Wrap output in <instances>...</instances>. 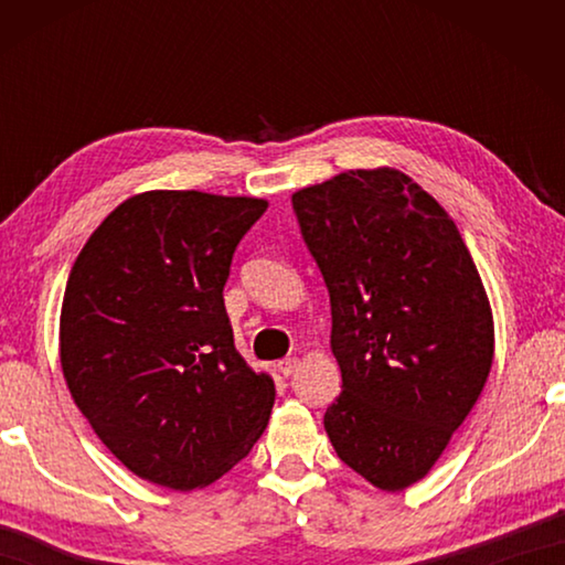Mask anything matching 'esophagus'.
<instances>
[{
	"label": "esophagus",
	"mask_w": 565,
	"mask_h": 565,
	"mask_svg": "<svg viewBox=\"0 0 565 565\" xmlns=\"http://www.w3.org/2000/svg\"><path fill=\"white\" fill-rule=\"evenodd\" d=\"M276 366H279V371L284 376H291L296 369H299V359L296 356H286V359H281L279 363H276Z\"/></svg>",
	"instance_id": "1"
}]
</instances>
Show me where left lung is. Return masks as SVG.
Instances as JSON below:
<instances>
[{"instance_id":"8db88e82","label":"left lung","mask_w":565,"mask_h":565,"mask_svg":"<svg viewBox=\"0 0 565 565\" xmlns=\"http://www.w3.org/2000/svg\"><path fill=\"white\" fill-rule=\"evenodd\" d=\"M331 299L341 394L323 428L376 489L420 481L493 363V311L446 209L404 171L349 169L291 196Z\"/></svg>"}]
</instances>
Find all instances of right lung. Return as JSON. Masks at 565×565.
Returning a JSON list of instances; mask_svg holds the SVG:
<instances>
[{"instance_id":"obj_1","label":"right lung","mask_w":565,"mask_h":565,"mask_svg":"<svg viewBox=\"0 0 565 565\" xmlns=\"http://www.w3.org/2000/svg\"><path fill=\"white\" fill-rule=\"evenodd\" d=\"M269 202L154 189L121 202L76 256L60 361L76 408L134 476L204 489L259 441L274 379L234 347L224 284Z\"/></svg>"}]
</instances>
